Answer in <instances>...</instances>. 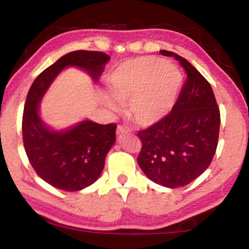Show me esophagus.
Here are the masks:
<instances>
[{
  "mask_svg": "<svg viewBox=\"0 0 249 249\" xmlns=\"http://www.w3.org/2000/svg\"><path fill=\"white\" fill-rule=\"evenodd\" d=\"M126 132H127V129H126V127L125 126H123V125H119L117 126V129H116V134L119 135H122V134H125Z\"/></svg>",
  "mask_w": 249,
  "mask_h": 249,
  "instance_id": "esophagus-1",
  "label": "esophagus"
}]
</instances>
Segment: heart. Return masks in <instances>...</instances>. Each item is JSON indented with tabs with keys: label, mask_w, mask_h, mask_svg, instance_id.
Listing matches in <instances>:
<instances>
[{
	"label": "heart",
	"mask_w": 249,
	"mask_h": 249,
	"mask_svg": "<svg viewBox=\"0 0 249 249\" xmlns=\"http://www.w3.org/2000/svg\"><path fill=\"white\" fill-rule=\"evenodd\" d=\"M181 84L178 69L155 57H140L122 62L107 75V88L117 103L127 104L128 116L141 126H151L171 111ZM108 107L115 104L104 98Z\"/></svg>",
	"instance_id": "b5f03b06"
}]
</instances>
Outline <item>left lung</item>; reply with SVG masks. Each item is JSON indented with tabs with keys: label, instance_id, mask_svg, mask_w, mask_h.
Listing matches in <instances>:
<instances>
[{
	"label": "left lung",
	"instance_id": "obj_1",
	"mask_svg": "<svg viewBox=\"0 0 249 249\" xmlns=\"http://www.w3.org/2000/svg\"><path fill=\"white\" fill-rule=\"evenodd\" d=\"M179 61L187 78L171 112L137 136L142 149L137 162L155 183L166 188L187 185L208 169L216 151L221 115L212 87L187 59Z\"/></svg>",
	"mask_w": 249,
	"mask_h": 249
}]
</instances>
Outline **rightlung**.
<instances>
[{"mask_svg":"<svg viewBox=\"0 0 249 249\" xmlns=\"http://www.w3.org/2000/svg\"><path fill=\"white\" fill-rule=\"evenodd\" d=\"M108 59L101 52L69 53L45 69L28 91L22 121L24 148L36 174L54 188L79 191L99 178L107 154L115 142L116 124L83 121L70 129L53 132L41 122L38 104L53 79L66 67H80L96 81Z\"/></svg>","mask_w":249,"mask_h":249,"instance_id":"1","label":"right lung"}]
</instances>
